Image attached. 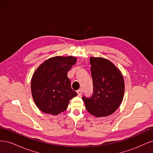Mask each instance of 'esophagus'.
<instances>
[{
	"instance_id": "esophagus-1",
	"label": "esophagus",
	"mask_w": 153,
	"mask_h": 153,
	"mask_svg": "<svg viewBox=\"0 0 153 153\" xmlns=\"http://www.w3.org/2000/svg\"><path fill=\"white\" fill-rule=\"evenodd\" d=\"M77 94L78 96H81L82 94V89H80L77 91Z\"/></svg>"
}]
</instances>
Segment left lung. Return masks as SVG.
I'll return each mask as SVG.
<instances>
[{
	"label": "left lung",
	"instance_id": "1",
	"mask_svg": "<svg viewBox=\"0 0 153 153\" xmlns=\"http://www.w3.org/2000/svg\"><path fill=\"white\" fill-rule=\"evenodd\" d=\"M93 82V94L89 98L82 97L87 110L96 117L113 114L124 97V80L121 71L108 59L90 58Z\"/></svg>",
	"mask_w": 153,
	"mask_h": 153
}]
</instances>
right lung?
Wrapping results in <instances>:
<instances>
[{
    "label": "right lung",
    "mask_w": 153,
    "mask_h": 153,
    "mask_svg": "<svg viewBox=\"0 0 153 153\" xmlns=\"http://www.w3.org/2000/svg\"><path fill=\"white\" fill-rule=\"evenodd\" d=\"M76 62L73 56L47 59L36 69L31 80L32 98L38 108L46 114L57 115L68 108L77 95L71 89L68 72Z\"/></svg>",
    "instance_id": "1"
}]
</instances>
